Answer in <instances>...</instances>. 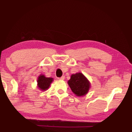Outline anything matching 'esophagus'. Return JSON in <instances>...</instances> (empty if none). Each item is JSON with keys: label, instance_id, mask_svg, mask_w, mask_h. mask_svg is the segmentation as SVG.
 Here are the masks:
<instances>
[{"label": "esophagus", "instance_id": "34e87169", "mask_svg": "<svg viewBox=\"0 0 132 132\" xmlns=\"http://www.w3.org/2000/svg\"><path fill=\"white\" fill-rule=\"evenodd\" d=\"M58 79H59V80H64L65 77L64 76H62V77H59Z\"/></svg>", "mask_w": 132, "mask_h": 132}]
</instances>
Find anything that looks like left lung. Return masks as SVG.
Returning a JSON list of instances; mask_svg holds the SVG:
<instances>
[{"instance_id": "8db88e82", "label": "left lung", "mask_w": 132, "mask_h": 132, "mask_svg": "<svg viewBox=\"0 0 132 132\" xmlns=\"http://www.w3.org/2000/svg\"><path fill=\"white\" fill-rule=\"evenodd\" d=\"M71 91L77 96H84L88 93L90 88V83L82 73L74 74L68 81Z\"/></svg>"}]
</instances>
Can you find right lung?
Returning a JSON list of instances; mask_svg holds the SVG:
<instances>
[{"label":"right lung","instance_id":"1","mask_svg":"<svg viewBox=\"0 0 132 132\" xmlns=\"http://www.w3.org/2000/svg\"><path fill=\"white\" fill-rule=\"evenodd\" d=\"M53 80V79L52 77H46L43 75H39L37 80L38 87L41 91H46L50 87Z\"/></svg>","mask_w":132,"mask_h":132}]
</instances>
